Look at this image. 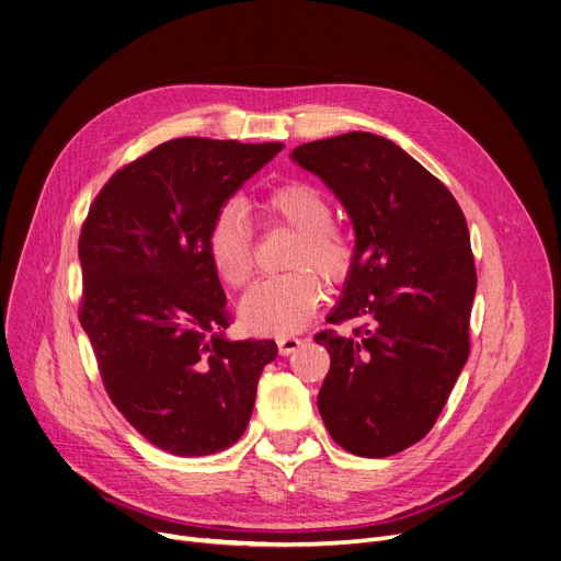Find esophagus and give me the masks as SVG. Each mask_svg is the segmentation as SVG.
<instances>
[{
    "mask_svg": "<svg viewBox=\"0 0 561 561\" xmlns=\"http://www.w3.org/2000/svg\"><path fill=\"white\" fill-rule=\"evenodd\" d=\"M300 345H302V341L295 339V335H282V339L277 341V347H279V354H282V356L293 354Z\"/></svg>",
    "mask_w": 561,
    "mask_h": 561,
    "instance_id": "esophagus-1",
    "label": "esophagus"
}]
</instances>
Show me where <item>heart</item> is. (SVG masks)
Returning <instances> with one entry per match:
<instances>
[{"instance_id":"b5f03b06","label":"heart","mask_w":561,"mask_h":561,"mask_svg":"<svg viewBox=\"0 0 561 561\" xmlns=\"http://www.w3.org/2000/svg\"><path fill=\"white\" fill-rule=\"evenodd\" d=\"M259 207L266 220L295 234L286 254L290 273L256 284L243 297L241 320L254 333H297L309 324L322 300L317 277L341 284L354 266L356 245L341 222L331 220L327 194L309 182L277 184ZM207 250L222 282L232 288L248 286L254 273V232L237 203H226L214 214Z\"/></svg>"}]
</instances>
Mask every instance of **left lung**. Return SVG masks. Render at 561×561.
<instances>
[{"mask_svg":"<svg viewBox=\"0 0 561 561\" xmlns=\"http://www.w3.org/2000/svg\"><path fill=\"white\" fill-rule=\"evenodd\" d=\"M352 216L354 266L316 333L331 367L318 394L329 435L360 458H388L437 422L469 356L476 266L465 214L417 160L379 135L345 133L297 146Z\"/></svg>","mask_w":561,"mask_h":561,"instance_id":"left-lung-1","label":"left lung"}]
</instances>
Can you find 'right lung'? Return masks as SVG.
Masks as SVG:
<instances>
[{
	"mask_svg": "<svg viewBox=\"0 0 561 561\" xmlns=\"http://www.w3.org/2000/svg\"><path fill=\"white\" fill-rule=\"evenodd\" d=\"M282 144L180 137L112 175L81 228L79 320L110 401L158 449L198 458L245 431L275 341H230L214 214Z\"/></svg>",
	"mask_w": 561,
	"mask_h": 561,
	"instance_id": "right-lung-1",
	"label": "right lung"
}]
</instances>
